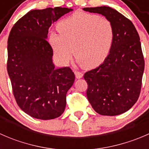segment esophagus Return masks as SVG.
I'll return each instance as SVG.
<instances>
[{
  "label": "esophagus",
  "instance_id": "1",
  "mask_svg": "<svg viewBox=\"0 0 149 149\" xmlns=\"http://www.w3.org/2000/svg\"><path fill=\"white\" fill-rule=\"evenodd\" d=\"M75 74H76V79H81L82 77H83V76H84V74L83 73H81V72H80V71H75Z\"/></svg>",
  "mask_w": 149,
  "mask_h": 149
}]
</instances>
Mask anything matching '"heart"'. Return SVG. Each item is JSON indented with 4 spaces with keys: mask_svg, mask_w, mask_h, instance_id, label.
I'll return each instance as SVG.
<instances>
[{
    "mask_svg": "<svg viewBox=\"0 0 149 149\" xmlns=\"http://www.w3.org/2000/svg\"><path fill=\"white\" fill-rule=\"evenodd\" d=\"M57 27L60 33H51L49 42L62 64L70 61L73 48L77 62L89 69L101 65L109 55L115 38L109 19L77 12L60 22Z\"/></svg>",
    "mask_w": 149,
    "mask_h": 149,
    "instance_id": "heart-1",
    "label": "heart"
}]
</instances>
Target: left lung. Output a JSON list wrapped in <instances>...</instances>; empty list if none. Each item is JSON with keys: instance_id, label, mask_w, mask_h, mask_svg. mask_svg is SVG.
I'll return each instance as SVG.
<instances>
[{"instance_id": "left-lung-1", "label": "left lung", "mask_w": 149, "mask_h": 149, "mask_svg": "<svg viewBox=\"0 0 149 149\" xmlns=\"http://www.w3.org/2000/svg\"><path fill=\"white\" fill-rule=\"evenodd\" d=\"M83 10L104 16L112 22L115 31L107 58L84 74L87 99L100 115H120L135 104L141 93L145 63L139 33L131 21L110 7Z\"/></svg>"}]
</instances>
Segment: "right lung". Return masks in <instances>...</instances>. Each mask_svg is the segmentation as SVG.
Instances as JSON below:
<instances>
[{"label": "right lung", "instance_id": "obj_1", "mask_svg": "<svg viewBox=\"0 0 149 149\" xmlns=\"http://www.w3.org/2000/svg\"><path fill=\"white\" fill-rule=\"evenodd\" d=\"M71 10L61 7L30 10L10 31L7 70L13 94L19 107L32 118L54 119L65 110L75 75L69 67L55 68L53 51L46 39L51 24Z\"/></svg>", "mask_w": 149, "mask_h": 149}]
</instances>
